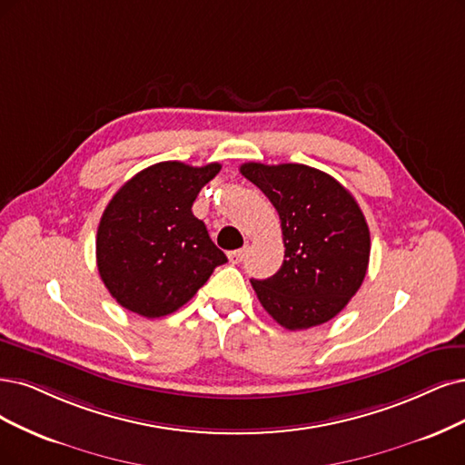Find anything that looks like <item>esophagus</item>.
I'll list each match as a JSON object with an SVG mask.
<instances>
[{
  "label": "esophagus",
  "instance_id": "esophagus-1",
  "mask_svg": "<svg viewBox=\"0 0 465 465\" xmlns=\"http://www.w3.org/2000/svg\"><path fill=\"white\" fill-rule=\"evenodd\" d=\"M245 254H247L245 249H237V251H232V252L228 254V259H230L232 264H239V262H243Z\"/></svg>",
  "mask_w": 465,
  "mask_h": 465
}]
</instances>
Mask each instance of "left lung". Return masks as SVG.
I'll return each instance as SVG.
<instances>
[{
    "mask_svg": "<svg viewBox=\"0 0 465 465\" xmlns=\"http://www.w3.org/2000/svg\"><path fill=\"white\" fill-rule=\"evenodd\" d=\"M242 174L276 206L285 256L268 280H251L264 311L297 331L335 318L366 278L370 230L354 197L306 164L245 163Z\"/></svg>",
    "mask_w": 465,
    "mask_h": 465,
    "instance_id": "left-lung-1",
    "label": "left lung"
}]
</instances>
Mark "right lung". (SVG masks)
<instances>
[{
  "label": "right lung",
  "mask_w": 465,
  "mask_h": 465,
  "mask_svg": "<svg viewBox=\"0 0 465 465\" xmlns=\"http://www.w3.org/2000/svg\"><path fill=\"white\" fill-rule=\"evenodd\" d=\"M218 163L153 164L128 180L109 201L97 228L99 276L126 311L143 318L176 312L228 262L192 213Z\"/></svg>",
  "instance_id": "add662e5"
}]
</instances>
